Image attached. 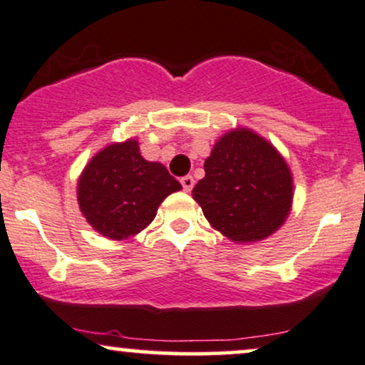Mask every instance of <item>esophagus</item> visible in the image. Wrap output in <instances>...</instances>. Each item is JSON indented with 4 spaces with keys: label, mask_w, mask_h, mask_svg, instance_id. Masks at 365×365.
<instances>
[{
    "label": "esophagus",
    "mask_w": 365,
    "mask_h": 365,
    "mask_svg": "<svg viewBox=\"0 0 365 365\" xmlns=\"http://www.w3.org/2000/svg\"><path fill=\"white\" fill-rule=\"evenodd\" d=\"M181 184L182 190L190 192L192 190V186H195V179H192V175H184V178H181Z\"/></svg>",
    "instance_id": "esophagus-1"
}]
</instances>
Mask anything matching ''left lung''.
<instances>
[{
    "label": "left lung",
    "instance_id": "8db88e82",
    "mask_svg": "<svg viewBox=\"0 0 365 365\" xmlns=\"http://www.w3.org/2000/svg\"><path fill=\"white\" fill-rule=\"evenodd\" d=\"M292 190V175L277 150L256 133L237 130L215 143L192 198L227 237L255 242L284 224Z\"/></svg>",
    "mask_w": 365,
    "mask_h": 365
}]
</instances>
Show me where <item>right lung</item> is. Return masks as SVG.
I'll return each instance as SVG.
<instances>
[{
    "instance_id": "add662e5",
    "label": "right lung",
    "mask_w": 365,
    "mask_h": 365,
    "mask_svg": "<svg viewBox=\"0 0 365 365\" xmlns=\"http://www.w3.org/2000/svg\"><path fill=\"white\" fill-rule=\"evenodd\" d=\"M181 190L169 170L140 155L138 141L114 143L98 152L78 182V203L97 232L121 241L143 230L158 205Z\"/></svg>"
}]
</instances>
